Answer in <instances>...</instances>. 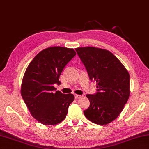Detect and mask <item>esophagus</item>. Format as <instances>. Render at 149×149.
<instances>
[{
	"instance_id": "obj_1",
	"label": "esophagus",
	"mask_w": 149,
	"mask_h": 149,
	"mask_svg": "<svg viewBox=\"0 0 149 149\" xmlns=\"http://www.w3.org/2000/svg\"><path fill=\"white\" fill-rule=\"evenodd\" d=\"M81 95H78V94H75V99H78V98H81Z\"/></svg>"
}]
</instances>
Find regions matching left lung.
I'll list each match as a JSON object with an SVG mask.
<instances>
[{
  "mask_svg": "<svg viewBox=\"0 0 149 149\" xmlns=\"http://www.w3.org/2000/svg\"><path fill=\"white\" fill-rule=\"evenodd\" d=\"M87 71L97 83V92L87 94L90 106L83 111L88 120L104 125L120 115L130 96V75L110 51L94 47L75 49Z\"/></svg>",
  "mask_w": 149,
  "mask_h": 149,
  "instance_id": "obj_1",
  "label": "left lung"
}]
</instances>
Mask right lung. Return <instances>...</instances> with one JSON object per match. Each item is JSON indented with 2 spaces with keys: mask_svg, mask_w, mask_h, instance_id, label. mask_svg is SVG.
Here are the masks:
<instances>
[{
  "mask_svg": "<svg viewBox=\"0 0 149 149\" xmlns=\"http://www.w3.org/2000/svg\"><path fill=\"white\" fill-rule=\"evenodd\" d=\"M76 55L74 49L60 46L45 49L29 64L21 87L22 98L35 119L45 125L60 123L66 118L72 94H63L53 85L64 67Z\"/></svg>",
  "mask_w": 149,
  "mask_h": 149,
  "instance_id": "right-lung-1",
  "label": "right lung"
}]
</instances>
